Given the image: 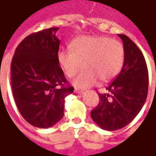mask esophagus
Returning <instances> with one entry per match:
<instances>
[{"label": "esophagus", "mask_w": 156, "mask_h": 156, "mask_svg": "<svg viewBox=\"0 0 156 156\" xmlns=\"http://www.w3.org/2000/svg\"><path fill=\"white\" fill-rule=\"evenodd\" d=\"M84 92V90H82V89H79V88H75V94H82Z\"/></svg>", "instance_id": "obj_1"}]
</instances>
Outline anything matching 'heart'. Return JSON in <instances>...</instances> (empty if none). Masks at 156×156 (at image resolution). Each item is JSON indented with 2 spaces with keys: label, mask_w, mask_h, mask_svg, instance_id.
<instances>
[{
  "label": "heart",
  "mask_w": 156,
  "mask_h": 156,
  "mask_svg": "<svg viewBox=\"0 0 156 156\" xmlns=\"http://www.w3.org/2000/svg\"><path fill=\"white\" fill-rule=\"evenodd\" d=\"M71 50L58 54V61L69 77L85 69L73 81L80 88L94 85L98 79L111 81L122 71L124 63V48L118 41L107 36H80L70 43Z\"/></svg>",
  "instance_id": "obj_1"
}]
</instances>
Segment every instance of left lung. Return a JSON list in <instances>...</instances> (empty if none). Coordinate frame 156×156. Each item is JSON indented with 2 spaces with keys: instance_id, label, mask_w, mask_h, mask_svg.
Returning <instances> with one entry per match:
<instances>
[{
  "instance_id": "1",
  "label": "left lung",
  "mask_w": 156,
  "mask_h": 156,
  "mask_svg": "<svg viewBox=\"0 0 156 156\" xmlns=\"http://www.w3.org/2000/svg\"><path fill=\"white\" fill-rule=\"evenodd\" d=\"M118 36L122 40L125 53L122 69L106 88L108 93H98L99 103L91 111L94 122L108 131L122 129L135 119L148 90V71L142 53L127 35Z\"/></svg>"
}]
</instances>
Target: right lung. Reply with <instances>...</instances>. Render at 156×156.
Returning a JSON list of instances; mask_svg holds the SVG:
<instances>
[{
    "label": "right lung",
    "instance_id": "1",
    "mask_svg": "<svg viewBox=\"0 0 156 156\" xmlns=\"http://www.w3.org/2000/svg\"><path fill=\"white\" fill-rule=\"evenodd\" d=\"M59 27L33 33L16 48L11 86L17 108L34 127L47 129L64 115L65 97L74 92L59 66Z\"/></svg>",
    "mask_w": 156,
    "mask_h": 156
}]
</instances>
